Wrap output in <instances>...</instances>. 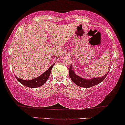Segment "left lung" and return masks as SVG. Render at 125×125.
<instances>
[{
    "mask_svg": "<svg viewBox=\"0 0 125 125\" xmlns=\"http://www.w3.org/2000/svg\"><path fill=\"white\" fill-rule=\"evenodd\" d=\"M73 65L71 64V66H70V70H69V75L72 81L77 86L83 87V88H91L92 86H94L95 85H98L99 83H101L102 81L104 80L106 77L108 75V73H106L105 75L103 76L100 77H94L90 78V79H85L79 75H77L75 73H74V70L73 69Z\"/></svg>",
    "mask_w": 125,
    "mask_h": 125,
    "instance_id": "8db88e82",
    "label": "left lung"
}]
</instances>
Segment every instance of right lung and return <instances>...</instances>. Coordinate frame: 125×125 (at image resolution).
Returning <instances> with one entry per match:
<instances>
[{
    "instance_id": "add662e5",
    "label": "right lung",
    "mask_w": 125,
    "mask_h": 125,
    "mask_svg": "<svg viewBox=\"0 0 125 125\" xmlns=\"http://www.w3.org/2000/svg\"><path fill=\"white\" fill-rule=\"evenodd\" d=\"M55 63L52 64L45 73H43L42 75H40V76L37 77L35 78V79H32V80H23V79H21L18 78L17 77H16V78L17 79V80L19 82L21 83H22V85H25V86L29 87V88H38L42 86L43 84L45 83L47 80L48 79L49 76H50V74H51V70H52V67L54 65Z\"/></svg>"
}]
</instances>
